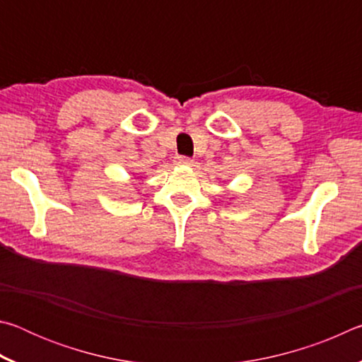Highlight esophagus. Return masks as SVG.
<instances>
[{
    "mask_svg": "<svg viewBox=\"0 0 362 362\" xmlns=\"http://www.w3.org/2000/svg\"><path fill=\"white\" fill-rule=\"evenodd\" d=\"M177 164H179V166H192L193 161L187 156H179L177 158Z\"/></svg>",
    "mask_w": 362,
    "mask_h": 362,
    "instance_id": "esophagus-1",
    "label": "esophagus"
}]
</instances>
